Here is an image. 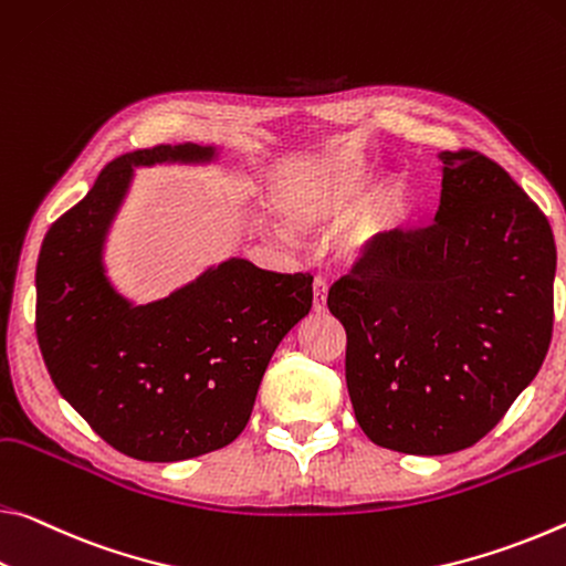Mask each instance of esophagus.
Here are the masks:
<instances>
[{
    "label": "esophagus",
    "instance_id": "34e87169",
    "mask_svg": "<svg viewBox=\"0 0 566 566\" xmlns=\"http://www.w3.org/2000/svg\"><path fill=\"white\" fill-rule=\"evenodd\" d=\"M312 304L317 312H325L327 307V282L322 276H315V282H312Z\"/></svg>",
    "mask_w": 566,
    "mask_h": 566
}]
</instances>
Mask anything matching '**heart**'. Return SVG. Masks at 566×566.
<instances>
[{"instance_id":"heart-1","label":"heart","mask_w":566,"mask_h":566,"mask_svg":"<svg viewBox=\"0 0 566 566\" xmlns=\"http://www.w3.org/2000/svg\"><path fill=\"white\" fill-rule=\"evenodd\" d=\"M365 178L345 158L290 170L274 191V209L292 231H327L343 223L360 201ZM398 211L390 196H375L347 221L339 251L349 262H360L396 229Z\"/></svg>"}]
</instances>
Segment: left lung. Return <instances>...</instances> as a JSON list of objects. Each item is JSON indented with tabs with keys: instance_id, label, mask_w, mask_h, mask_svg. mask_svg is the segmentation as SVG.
<instances>
[{
	"instance_id": "8db88e82",
	"label": "left lung",
	"mask_w": 566,
	"mask_h": 566,
	"mask_svg": "<svg viewBox=\"0 0 566 566\" xmlns=\"http://www.w3.org/2000/svg\"><path fill=\"white\" fill-rule=\"evenodd\" d=\"M438 160L433 223L390 231L327 297L357 423L412 455L479 443L536 378L554 322L557 247L539 206L476 150Z\"/></svg>"
}]
</instances>
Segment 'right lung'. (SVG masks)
<instances>
[{"mask_svg":"<svg viewBox=\"0 0 566 566\" xmlns=\"http://www.w3.org/2000/svg\"><path fill=\"white\" fill-rule=\"evenodd\" d=\"M217 158L199 143L115 158L40 249L38 343L50 378L105 443L138 461H186L234 441L276 345L312 307L310 274L241 256L148 304L115 290L105 241L136 168Z\"/></svg>","mask_w":566,"mask_h":566,"instance_id":"1","label":"right lung"}]
</instances>
